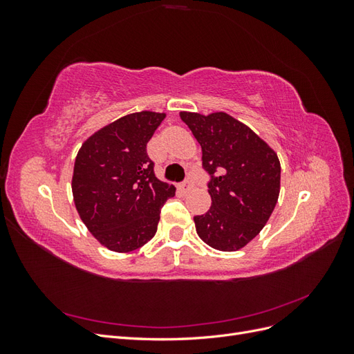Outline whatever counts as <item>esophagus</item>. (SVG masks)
<instances>
[{"label":"esophagus","instance_id":"esophagus-1","mask_svg":"<svg viewBox=\"0 0 354 354\" xmlns=\"http://www.w3.org/2000/svg\"><path fill=\"white\" fill-rule=\"evenodd\" d=\"M190 187H192V181H190V180H186L185 183H181V185L178 186V190H180V192H187V190H190Z\"/></svg>","mask_w":354,"mask_h":354}]
</instances>
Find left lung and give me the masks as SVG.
<instances>
[{
    "label": "left lung",
    "instance_id": "1",
    "mask_svg": "<svg viewBox=\"0 0 354 354\" xmlns=\"http://www.w3.org/2000/svg\"><path fill=\"white\" fill-rule=\"evenodd\" d=\"M180 118L202 147L211 208L194 217L199 238L218 251H238L261 232L281 190V162L250 127L224 112Z\"/></svg>",
    "mask_w": 354,
    "mask_h": 354
}]
</instances>
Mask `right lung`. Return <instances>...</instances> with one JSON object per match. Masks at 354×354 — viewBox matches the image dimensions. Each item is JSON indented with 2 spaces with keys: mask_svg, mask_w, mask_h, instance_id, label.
Listing matches in <instances>:
<instances>
[{
  "mask_svg": "<svg viewBox=\"0 0 354 354\" xmlns=\"http://www.w3.org/2000/svg\"><path fill=\"white\" fill-rule=\"evenodd\" d=\"M165 113L136 112L103 127L75 159L72 194L81 220L106 248L130 252L151 241L160 208L176 195L156 178L146 146Z\"/></svg>",
  "mask_w": 354,
  "mask_h": 354,
  "instance_id": "1",
  "label": "right lung"
}]
</instances>
